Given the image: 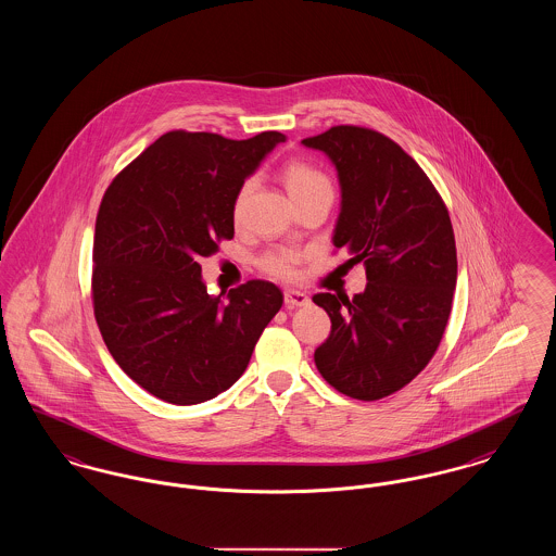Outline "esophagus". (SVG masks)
Here are the masks:
<instances>
[{"label": "esophagus", "instance_id": "1", "mask_svg": "<svg viewBox=\"0 0 556 556\" xmlns=\"http://www.w3.org/2000/svg\"><path fill=\"white\" fill-rule=\"evenodd\" d=\"M286 306L288 308H300V306H308L311 298L304 291L288 290L286 291Z\"/></svg>", "mask_w": 556, "mask_h": 556}]
</instances>
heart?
<instances>
[{
    "label": "heart",
    "instance_id": "b5f03b06",
    "mask_svg": "<svg viewBox=\"0 0 556 556\" xmlns=\"http://www.w3.org/2000/svg\"><path fill=\"white\" fill-rule=\"evenodd\" d=\"M283 184L290 191L291 200H298L302 195H308L311 191H317L320 187H331L329 179L315 168L313 164L304 162V160H291L283 166ZM252 179H248L245 184H241L233 202V218L239 220L245 200L252 191ZM304 254L295 248H288V245H279V248H270L265 256L261 258V268L265 270L266 275L283 279V281H293L298 277V265L302 263Z\"/></svg>",
    "mask_w": 556,
    "mask_h": 556
}]
</instances>
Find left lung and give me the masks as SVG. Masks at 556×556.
<instances>
[{
  "label": "left lung",
  "instance_id": "left-lung-1",
  "mask_svg": "<svg viewBox=\"0 0 556 556\" xmlns=\"http://www.w3.org/2000/svg\"><path fill=\"white\" fill-rule=\"evenodd\" d=\"M302 143L336 166L342 204L333 245L367 270V288L352 300L313 298L331 318L315 365L345 396H390L427 367L448 323L456 245L446 204L424 168L381 132L340 125Z\"/></svg>",
  "mask_w": 556,
  "mask_h": 556
}]
</instances>
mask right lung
Returning a JSON list of instances; mask_svg holds the SVG:
<instances>
[{
    "label": "right lung",
    "mask_w": 556,
    "mask_h": 556,
    "mask_svg": "<svg viewBox=\"0 0 556 556\" xmlns=\"http://www.w3.org/2000/svg\"><path fill=\"white\" fill-rule=\"evenodd\" d=\"M279 131L236 141L170 131L116 175L93 236V313L118 367L170 404L229 390L283 304L263 279L208 295L200 258L231 239L233 202Z\"/></svg>",
    "instance_id": "obj_1"
}]
</instances>
